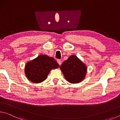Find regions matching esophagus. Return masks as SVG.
Returning <instances> with one entry per match:
<instances>
[{"label":"esophagus","mask_w":120,"mask_h":120,"mask_svg":"<svg viewBox=\"0 0 120 120\" xmlns=\"http://www.w3.org/2000/svg\"><path fill=\"white\" fill-rule=\"evenodd\" d=\"M57 62L58 63V64H59L60 66V65L61 64H62V61H61V60H59V59H58V60H57Z\"/></svg>","instance_id":"1"}]
</instances>
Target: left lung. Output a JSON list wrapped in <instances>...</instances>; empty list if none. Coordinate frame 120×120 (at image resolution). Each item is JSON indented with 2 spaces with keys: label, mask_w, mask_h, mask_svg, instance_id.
I'll return each instance as SVG.
<instances>
[{
  "label": "left lung",
  "mask_w": 120,
  "mask_h": 120,
  "mask_svg": "<svg viewBox=\"0 0 120 120\" xmlns=\"http://www.w3.org/2000/svg\"><path fill=\"white\" fill-rule=\"evenodd\" d=\"M60 68L66 80L73 84L79 82L84 79L87 71L85 64L76 56H69Z\"/></svg>",
  "instance_id": "1"
}]
</instances>
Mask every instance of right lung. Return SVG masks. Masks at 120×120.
<instances>
[{
  "label": "right lung",
  "instance_id": "obj_1",
  "mask_svg": "<svg viewBox=\"0 0 120 120\" xmlns=\"http://www.w3.org/2000/svg\"><path fill=\"white\" fill-rule=\"evenodd\" d=\"M59 66L54 58L42 54L26 64L25 72L28 80L34 83H40L46 79L51 70Z\"/></svg>",
  "mask_w": 120,
  "mask_h": 120
}]
</instances>
